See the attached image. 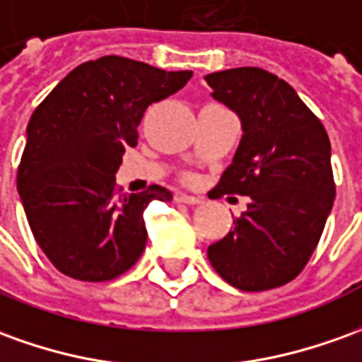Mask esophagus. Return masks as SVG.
<instances>
[{
	"mask_svg": "<svg viewBox=\"0 0 362 362\" xmlns=\"http://www.w3.org/2000/svg\"><path fill=\"white\" fill-rule=\"evenodd\" d=\"M175 201L177 203H185V205H199V203H201V199H199V197L187 195V193H177Z\"/></svg>",
	"mask_w": 362,
	"mask_h": 362,
	"instance_id": "34e87169",
	"label": "esophagus"
}]
</instances>
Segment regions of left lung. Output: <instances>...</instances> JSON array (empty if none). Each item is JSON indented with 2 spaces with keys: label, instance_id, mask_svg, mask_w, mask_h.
I'll return each mask as SVG.
<instances>
[{
  "label": "left lung",
  "instance_id": "left-lung-1",
  "mask_svg": "<svg viewBox=\"0 0 362 362\" xmlns=\"http://www.w3.org/2000/svg\"><path fill=\"white\" fill-rule=\"evenodd\" d=\"M205 81L243 122L233 163L209 197H250L233 230L209 246V260L238 290L280 288L310 262L335 201L327 132L288 82L264 69H228Z\"/></svg>",
  "mask_w": 362,
  "mask_h": 362
}]
</instances>
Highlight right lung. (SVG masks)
<instances>
[{
	"label": "right lung",
	"instance_id": "obj_1",
	"mask_svg": "<svg viewBox=\"0 0 362 362\" xmlns=\"http://www.w3.org/2000/svg\"><path fill=\"white\" fill-rule=\"evenodd\" d=\"M191 76L110 54L82 62L35 108L17 191L35 240L64 276L108 281L138 262L148 240L144 211L173 197L159 185L122 193L116 171L126 148L138 146L149 104Z\"/></svg>",
	"mask_w": 362,
	"mask_h": 362
}]
</instances>
